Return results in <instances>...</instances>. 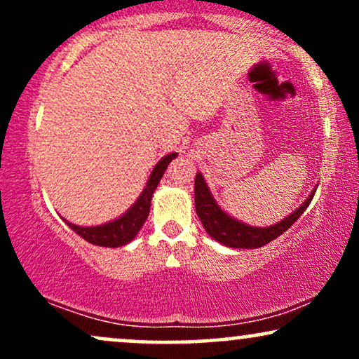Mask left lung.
<instances>
[{
  "label": "left lung",
  "mask_w": 359,
  "mask_h": 359,
  "mask_svg": "<svg viewBox=\"0 0 359 359\" xmlns=\"http://www.w3.org/2000/svg\"><path fill=\"white\" fill-rule=\"evenodd\" d=\"M314 187L312 192L309 194L307 199L299 205L295 211H292L287 217H283L282 221L275 222L271 226H265V228H258V226H250L246 222H243L236 217H233L231 214H228L224 209L217 204V201L214 199L211 189H209L208 182L204 180V177L201 172L196 174V184H194V199H196V212L199 216L201 222H203L205 233L216 240L221 245L229 246V248H259V246H265L266 243L273 241L275 238H278L280 234H283L294 224L295 221L302 216V212L306 211L307 205L311 204L312 197L316 192Z\"/></svg>",
  "instance_id": "obj_1"
}]
</instances>
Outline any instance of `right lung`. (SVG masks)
I'll return each mask as SVG.
<instances>
[{
	"label": "right lung",
	"mask_w": 359,
	"mask_h": 359,
	"mask_svg": "<svg viewBox=\"0 0 359 359\" xmlns=\"http://www.w3.org/2000/svg\"><path fill=\"white\" fill-rule=\"evenodd\" d=\"M174 158H177L175 151L162 156V160L156 162L150 177H148L145 187H143L142 194L138 196V199L135 201L133 205L128 211L123 212L121 216H118L116 219H111L97 226H79L67 219H64V222L74 233H77L86 241L93 243L96 246L119 248V246L128 245V243L135 240V236L140 233L142 226L145 224L148 214H150L151 197H154L156 185L160 184V179L165 174L168 163Z\"/></svg>",
	"instance_id": "1"
}]
</instances>
